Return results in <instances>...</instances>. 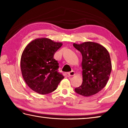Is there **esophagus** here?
I'll list each match as a JSON object with an SVG mask.
<instances>
[{
    "label": "esophagus",
    "instance_id": "esophagus-1",
    "mask_svg": "<svg viewBox=\"0 0 128 128\" xmlns=\"http://www.w3.org/2000/svg\"><path fill=\"white\" fill-rule=\"evenodd\" d=\"M68 74L69 76H74L75 74L73 70H72L71 72H69L68 73Z\"/></svg>",
    "mask_w": 128,
    "mask_h": 128
}]
</instances>
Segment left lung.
Segmentation results:
<instances>
[{"label": "left lung", "instance_id": "obj_1", "mask_svg": "<svg viewBox=\"0 0 128 128\" xmlns=\"http://www.w3.org/2000/svg\"><path fill=\"white\" fill-rule=\"evenodd\" d=\"M82 56L83 82L75 92L82 96L94 95L106 85L112 70L110 54L107 49L97 43L86 42L73 44Z\"/></svg>", "mask_w": 128, "mask_h": 128}]
</instances>
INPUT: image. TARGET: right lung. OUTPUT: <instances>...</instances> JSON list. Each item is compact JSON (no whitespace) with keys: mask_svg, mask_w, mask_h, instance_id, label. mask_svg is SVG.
I'll return each mask as SVG.
<instances>
[{"mask_svg":"<svg viewBox=\"0 0 128 128\" xmlns=\"http://www.w3.org/2000/svg\"><path fill=\"white\" fill-rule=\"evenodd\" d=\"M62 43L48 38H38L27 45L21 55L20 66L23 78L34 92L51 93L64 76L58 72L59 63L54 55Z\"/></svg>","mask_w":128,"mask_h":128,"instance_id":"add662e5","label":"right lung"}]
</instances>
